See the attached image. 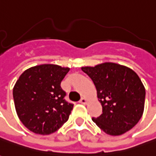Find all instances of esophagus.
<instances>
[{
	"label": "esophagus",
	"instance_id": "34e87169",
	"mask_svg": "<svg viewBox=\"0 0 156 156\" xmlns=\"http://www.w3.org/2000/svg\"><path fill=\"white\" fill-rule=\"evenodd\" d=\"M79 102H80L81 104H86V103H87V100H86L85 98L83 97V98H81V100L79 101Z\"/></svg>",
	"mask_w": 156,
	"mask_h": 156
}]
</instances>
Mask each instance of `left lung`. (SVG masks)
<instances>
[{"label": "left lung", "mask_w": 156, "mask_h": 156, "mask_svg": "<svg viewBox=\"0 0 156 156\" xmlns=\"http://www.w3.org/2000/svg\"><path fill=\"white\" fill-rule=\"evenodd\" d=\"M82 70L94 82L102 105V114L92 118L101 130L116 136L139 122L144 108L145 89L134 71L112 62Z\"/></svg>", "instance_id": "8db88e82"}]
</instances>
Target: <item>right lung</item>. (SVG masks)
<instances>
[{
    "label": "right lung",
    "mask_w": 156,
    "mask_h": 156,
    "mask_svg": "<svg viewBox=\"0 0 156 156\" xmlns=\"http://www.w3.org/2000/svg\"><path fill=\"white\" fill-rule=\"evenodd\" d=\"M68 67L43 64L24 71L13 88L16 112L22 123L34 133L51 134L69 118L73 103L65 100L61 82Z\"/></svg>",
    "instance_id": "add662e5"
}]
</instances>
